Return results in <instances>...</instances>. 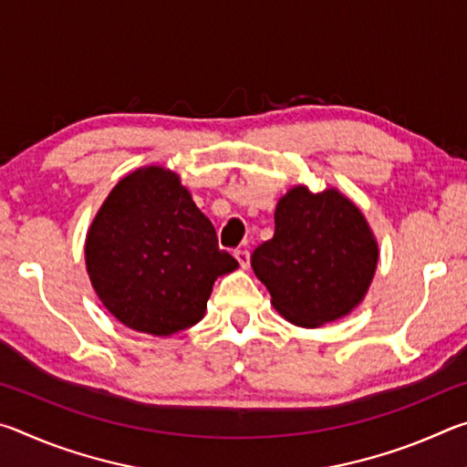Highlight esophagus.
I'll list each match as a JSON object with an SVG mask.
<instances>
[{"label": "esophagus", "mask_w": 467, "mask_h": 467, "mask_svg": "<svg viewBox=\"0 0 467 467\" xmlns=\"http://www.w3.org/2000/svg\"><path fill=\"white\" fill-rule=\"evenodd\" d=\"M234 257H236V262H239V265L243 267V270H247V267H249V262H251L249 251H247V249H239V251H234Z\"/></svg>", "instance_id": "esophagus-1"}]
</instances>
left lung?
<instances>
[{
  "label": "left lung",
  "instance_id": "1",
  "mask_svg": "<svg viewBox=\"0 0 467 467\" xmlns=\"http://www.w3.org/2000/svg\"><path fill=\"white\" fill-rule=\"evenodd\" d=\"M275 231L251 265L284 319L319 327L350 313L373 282L379 247L367 218L329 187L296 185L275 205Z\"/></svg>",
  "mask_w": 467,
  "mask_h": 467
}]
</instances>
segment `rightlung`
Segmentation results:
<instances>
[{"label":"right lung","instance_id":"1","mask_svg":"<svg viewBox=\"0 0 467 467\" xmlns=\"http://www.w3.org/2000/svg\"><path fill=\"white\" fill-rule=\"evenodd\" d=\"M100 303L130 329L172 336L202 321L218 275L239 264L177 172L141 167L113 187L86 234Z\"/></svg>","mask_w":467,"mask_h":467}]
</instances>
